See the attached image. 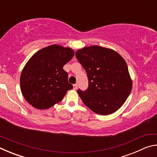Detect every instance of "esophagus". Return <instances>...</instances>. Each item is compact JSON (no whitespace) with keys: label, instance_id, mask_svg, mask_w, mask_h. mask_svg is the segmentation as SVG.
Wrapping results in <instances>:
<instances>
[{"label":"esophagus","instance_id":"1","mask_svg":"<svg viewBox=\"0 0 157 157\" xmlns=\"http://www.w3.org/2000/svg\"><path fill=\"white\" fill-rule=\"evenodd\" d=\"M73 89H78V84H73Z\"/></svg>","mask_w":157,"mask_h":157}]
</instances>
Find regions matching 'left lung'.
I'll use <instances>...</instances> for the list:
<instances>
[{
	"mask_svg": "<svg viewBox=\"0 0 157 157\" xmlns=\"http://www.w3.org/2000/svg\"><path fill=\"white\" fill-rule=\"evenodd\" d=\"M75 56L89 79L88 89L78 90L84 104L103 116L119 109L132 89L125 60L115 50L98 46L78 49Z\"/></svg>",
	"mask_w": 157,
	"mask_h": 157,
	"instance_id": "8db88e82",
	"label": "left lung"
}]
</instances>
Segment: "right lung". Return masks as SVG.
<instances>
[{"instance_id": "right-lung-1", "label": "right lung", "mask_w": 157, "mask_h": 157, "mask_svg": "<svg viewBox=\"0 0 157 157\" xmlns=\"http://www.w3.org/2000/svg\"><path fill=\"white\" fill-rule=\"evenodd\" d=\"M74 54L71 48L53 44L30 57L20 77L21 91L29 104L37 109H47L62 100L73 89L63 67Z\"/></svg>"}]
</instances>
